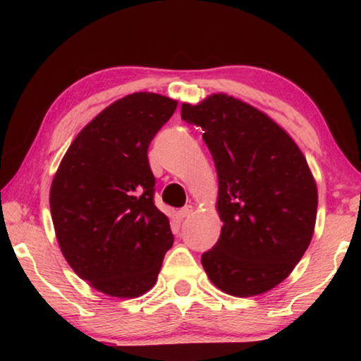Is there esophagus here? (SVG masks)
<instances>
[{
    "instance_id": "34e87169",
    "label": "esophagus",
    "mask_w": 361,
    "mask_h": 361,
    "mask_svg": "<svg viewBox=\"0 0 361 361\" xmlns=\"http://www.w3.org/2000/svg\"><path fill=\"white\" fill-rule=\"evenodd\" d=\"M192 214H194V207H192V205H185L184 209L179 210L180 219H185V216H190Z\"/></svg>"
}]
</instances>
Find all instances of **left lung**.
<instances>
[{"instance_id": "obj_1", "label": "left lung", "mask_w": 361, "mask_h": 361, "mask_svg": "<svg viewBox=\"0 0 361 361\" xmlns=\"http://www.w3.org/2000/svg\"><path fill=\"white\" fill-rule=\"evenodd\" d=\"M180 116L202 128L219 176L224 226L202 266L226 294H263L288 278L312 240L317 185L307 161L268 115L224 93L182 103Z\"/></svg>"}]
</instances>
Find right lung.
Instances as JSON below:
<instances>
[{
	"label": "right lung",
	"mask_w": 361,
	"mask_h": 361,
	"mask_svg": "<svg viewBox=\"0 0 361 361\" xmlns=\"http://www.w3.org/2000/svg\"><path fill=\"white\" fill-rule=\"evenodd\" d=\"M176 106L149 92L116 100L78 133L54 176L49 202L63 258L113 298L149 290L174 243L154 205L147 149Z\"/></svg>",
	"instance_id": "add662e5"
}]
</instances>
